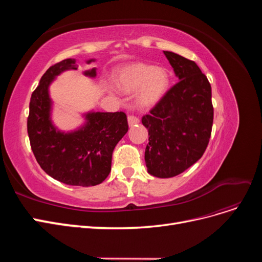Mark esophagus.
Wrapping results in <instances>:
<instances>
[{"label":"esophagus","mask_w":262,"mask_h":262,"mask_svg":"<svg viewBox=\"0 0 262 262\" xmlns=\"http://www.w3.org/2000/svg\"><path fill=\"white\" fill-rule=\"evenodd\" d=\"M139 122H140L139 118L134 117V116H128V123H129V125H130V126L136 125V124H138Z\"/></svg>","instance_id":"1"}]
</instances>
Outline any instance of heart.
Masks as SVG:
<instances>
[{"label": "heart", "mask_w": 262, "mask_h": 262, "mask_svg": "<svg viewBox=\"0 0 262 262\" xmlns=\"http://www.w3.org/2000/svg\"><path fill=\"white\" fill-rule=\"evenodd\" d=\"M116 83L126 93L139 89L136 95L137 104L142 108H150L167 93L169 74L164 68L137 63L122 69L117 75Z\"/></svg>", "instance_id": "b5f03b06"}]
</instances>
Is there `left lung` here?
I'll list each match as a JSON object with an SVG mask.
<instances>
[{"label":"left lung","mask_w":262,"mask_h":262,"mask_svg":"<svg viewBox=\"0 0 262 262\" xmlns=\"http://www.w3.org/2000/svg\"><path fill=\"white\" fill-rule=\"evenodd\" d=\"M179 82L142 123L148 130L145 164L149 175L170 178L200 160L213 124L211 85L195 62L164 51Z\"/></svg>","instance_id":"left-lung-1"}]
</instances>
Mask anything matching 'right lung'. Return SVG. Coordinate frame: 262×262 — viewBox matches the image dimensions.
Instances as JSON below:
<instances>
[{"label": "right lung", "instance_id": "1", "mask_svg": "<svg viewBox=\"0 0 262 262\" xmlns=\"http://www.w3.org/2000/svg\"><path fill=\"white\" fill-rule=\"evenodd\" d=\"M95 59L87 60V64ZM77 70L75 59H66L50 67L31 94L27 131L30 146L40 167L53 179L71 186L90 187L101 184L112 170L114 148L128 132L124 113L89 112L76 130L64 132L52 122V99L49 87L55 77ZM85 76H96V68Z\"/></svg>", "mask_w": 262, "mask_h": 262}]
</instances>
